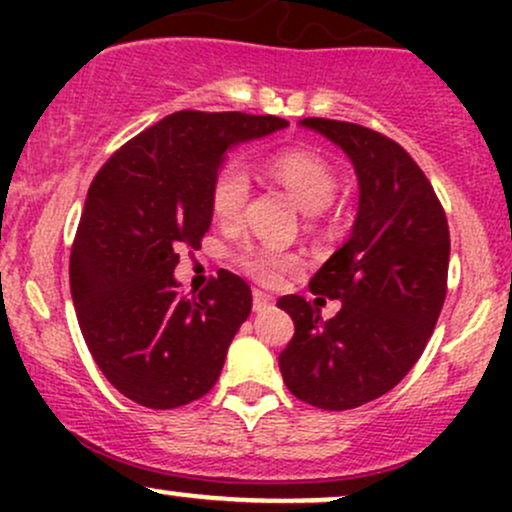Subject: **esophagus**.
Here are the masks:
<instances>
[{"label": "esophagus", "instance_id": "esophagus-1", "mask_svg": "<svg viewBox=\"0 0 512 512\" xmlns=\"http://www.w3.org/2000/svg\"><path fill=\"white\" fill-rule=\"evenodd\" d=\"M274 308V298L267 296V293L255 291L252 293V310L255 313H264V310H272Z\"/></svg>", "mask_w": 512, "mask_h": 512}]
</instances>
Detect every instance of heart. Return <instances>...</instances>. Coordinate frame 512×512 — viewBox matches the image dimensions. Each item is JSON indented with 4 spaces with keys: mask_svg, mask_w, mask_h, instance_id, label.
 <instances>
[{
    "mask_svg": "<svg viewBox=\"0 0 512 512\" xmlns=\"http://www.w3.org/2000/svg\"><path fill=\"white\" fill-rule=\"evenodd\" d=\"M267 168L289 190V195L296 199V204L305 214H317V211L325 209L332 202L334 192H337V180H334L330 166L320 156L310 154V151H279V154L269 158ZM248 197V166L238 158H228L216 170V178L211 182V211L219 221H236ZM240 264L252 279H257L264 286H274L281 279V274L296 267L298 260L281 250L248 248L240 255Z\"/></svg>",
    "mask_w": 512,
    "mask_h": 512,
    "instance_id": "1",
    "label": "heart"
}]
</instances>
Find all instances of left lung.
Here are the masks:
<instances>
[{
  "label": "left lung",
  "mask_w": 512,
  "mask_h": 512,
  "mask_svg": "<svg viewBox=\"0 0 512 512\" xmlns=\"http://www.w3.org/2000/svg\"><path fill=\"white\" fill-rule=\"evenodd\" d=\"M301 127L349 158L358 209L346 243L310 279V291L337 298L342 310L322 320L303 296L276 303L296 325L279 368L303 402L356 409L390 392L424 354L448 286V219L397 142L354 122L308 117Z\"/></svg>",
  "instance_id": "8db88e82"
}]
</instances>
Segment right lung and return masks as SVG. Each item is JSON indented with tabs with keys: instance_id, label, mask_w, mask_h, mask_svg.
I'll return each instance as SVG.
<instances>
[{
	"instance_id": "1",
	"label": "right lung",
	"mask_w": 512,
	"mask_h": 512,
	"mask_svg": "<svg viewBox=\"0 0 512 512\" xmlns=\"http://www.w3.org/2000/svg\"><path fill=\"white\" fill-rule=\"evenodd\" d=\"M289 122L274 115L163 117L108 158L88 187L69 262L81 334L115 390L149 409L204 397L248 320L252 291L223 272L195 298L178 293L182 248L211 226V182L236 146Z\"/></svg>"
}]
</instances>
